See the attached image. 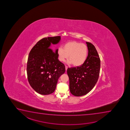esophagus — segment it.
Returning a JSON list of instances; mask_svg holds the SVG:
<instances>
[{
  "label": "esophagus",
  "mask_w": 130,
  "mask_h": 130,
  "mask_svg": "<svg viewBox=\"0 0 130 130\" xmlns=\"http://www.w3.org/2000/svg\"><path fill=\"white\" fill-rule=\"evenodd\" d=\"M67 68H68V67L67 66H65V69L66 70H67Z\"/></svg>",
  "instance_id": "1"
}]
</instances>
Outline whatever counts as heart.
Masks as SVG:
<instances>
[{
  "label": "heart",
  "mask_w": 130,
  "mask_h": 130,
  "mask_svg": "<svg viewBox=\"0 0 130 130\" xmlns=\"http://www.w3.org/2000/svg\"><path fill=\"white\" fill-rule=\"evenodd\" d=\"M88 49L84 43L73 41L66 43L63 48L57 50L58 59L60 61L64 62L69 57L68 63L78 67L84 63L87 59Z\"/></svg>",
  "instance_id": "1"
}]
</instances>
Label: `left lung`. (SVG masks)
<instances>
[{"mask_svg":"<svg viewBox=\"0 0 130 130\" xmlns=\"http://www.w3.org/2000/svg\"><path fill=\"white\" fill-rule=\"evenodd\" d=\"M86 43L88 54L84 63L67 70L70 90L75 96H82L88 93L96 84L99 76L101 60L99 55L94 45L87 42Z\"/></svg>","mask_w":130,"mask_h":130,"instance_id":"8db88e82","label":"left lung"}]
</instances>
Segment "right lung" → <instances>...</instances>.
Segmentation results:
<instances>
[{"instance_id": "right-lung-1", "label": "right lung", "mask_w": 130, "mask_h": 130, "mask_svg": "<svg viewBox=\"0 0 130 130\" xmlns=\"http://www.w3.org/2000/svg\"><path fill=\"white\" fill-rule=\"evenodd\" d=\"M60 36L48 37L40 40L29 52L27 63V74L31 87L42 95L53 93L59 78L65 72V66L58 59L57 50L50 48L57 44Z\"/></svg>"}]
</instances>
